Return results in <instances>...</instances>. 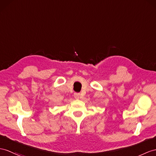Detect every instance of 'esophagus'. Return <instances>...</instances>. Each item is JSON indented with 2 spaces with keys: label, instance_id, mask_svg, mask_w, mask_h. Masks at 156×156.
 <instances>
[{
  "label": "esophagus",
  "instance_id": "1",
  "mask_svg": "<svg viewBox=\"0 0 156 156\" xmlns=\"http://www.w3.org/2000/svg\"><path fill=\"white\" fill-rule=\"evenodd\" d=\"M79 97H80V94H79V93H74V97L75 98L78 99V98H79Z\"/></svg>",
  "mask_w": 156,
  "mask_h": 156
}]
</instances>
